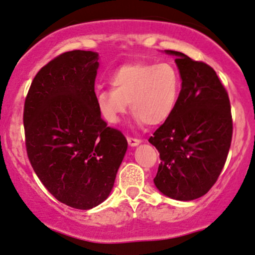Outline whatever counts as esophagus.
<instances>
[{"label":"esophagus","mask_w":255,"mask_h":255,"mask_svg":"<svg viewBox=\"0 0 255 255\" xmlns=\"http://www.w3.org/2000/svg\"><path fill=\"white\" fill-rule=\"evenodd\" d=\"M128 145L131 146V147H135L137 145H140L141 143V140L139 139H134V137H128Z\"/></svg>","instance_id":"obj_1"}]
</instances>
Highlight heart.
Masks as SVG:
<instances>
[{
  "label": "heart",
  "mask_w": 255,
  "mask_h": 255,
  "mask_svg": "<svg viewBox=\"0 0 255 255\" xmlns=\"http://www.w3.org/2000/svg\"><path fill=\"white\" fill-rule=\"evenodd\" d=\"M110 82L113 89H101L95 97L98 114L110 125L119 124L128 103L137 126L161 125L179 97V73L168 63L128 64L116 70Z\"/></svg>",
  "instance_id": "1"
}]
</instances>
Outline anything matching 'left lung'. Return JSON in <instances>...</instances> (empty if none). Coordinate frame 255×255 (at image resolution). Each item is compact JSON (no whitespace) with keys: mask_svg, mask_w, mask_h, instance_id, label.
I'll use <instances>...</instances> for the list:
<instances>
[{"mask_svg":"<svg viewBox=\"0 0 255 255\" xmlns=\"http://www.w3.org/2000/svg\"><path fill=\"white\" fill-rule=\"evenodd\" d=\"M182 89L172 115L149 142L158 149L160 164L153 182L162 195L192 201L215 184L231 148L233 122L226 89L213 67L177 51Z\"/></svg>","mask_w":255,"mask_h":255,"instance_id":"left-lung-1","label":"left lung"}]
</instances>
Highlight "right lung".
Returning <instances> with one entry per match:
<instances>
[{
	"mask_svg": "<svg viewBox=\"0 0 255 255\" xmlns=\"http://www.w3.org/2000/svg\"><path fill=\"white\" fill-rule=\"evenodd\" d=\"M98 59L81 50L54 58L36 73L23 110L33 170L58 201L82 210L108 198L128 147L98 114Z\"/></svg>",
	"mask_w": 255,
	"mask_h": 255,
	"instance_id": "1",
	"label": "right lung"
}]
</instances>
